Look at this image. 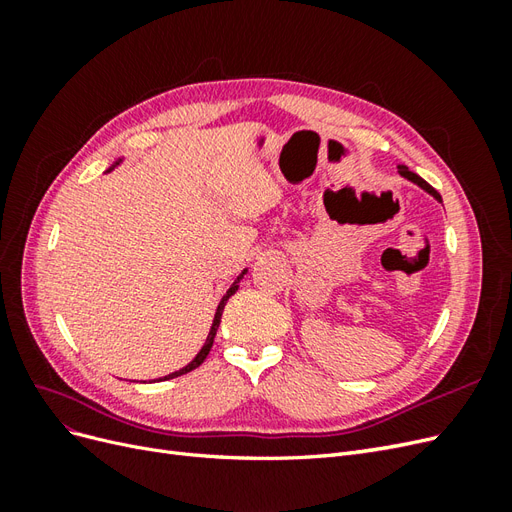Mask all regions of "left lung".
Masks as SVG:
<instances>
[{
    "label": "left lung",
    "instance_id": "1",
    "mask_svg": "<svg viewBox=\"0 0 512 512\" xmlns=\"http://www.w3.org/2000/svg\"><path fill=\"white\" fill-rule=\"evenodd\" d=\"M399 175H404V177H406V179H410V181H414V183H416V185H421V188H423V190H425V192H429V194H431V196H433V198H438V200H440V203H442V196H440V194H438V192H436V190H433V188H431V185H429V183H427V181H425V179H423V177H418V175H416V173H412V170H408V168H406V166H399Z\"/></svg>",
    "mask_w": 512,
    "mask_h": 512
}]
</instances>
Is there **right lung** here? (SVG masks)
<instances>
[{
    "label": "right lung",
    "mask_w": 512,
    "mask_h": 512,
    "mask_svg": "<svg viewBox=\"0 0 512 512\" xmlns=\"http://www.w3.org/2000/svg\"><path fill=\"white\" fill-rule=\"evenodd\" d=\"M245 273V271H243ZM243 273L237 277L235 280V284H232L228 290H226V294L222 297V301H220V305H218V312H215V318H213V327H211V331H209V337H207V342H205V346H203V350H200L198 354H196V359L192 361V363H188L185 365L183 369H179V371H175V374H170V376H164V380H170V378H177V376H181V374H188V371H192V369H196L198 365H203V361L207 359V354H209V350H211V346H213V339H215V333H218V327H220V320H222V312H224V305H226V301L232 297V294L237 292V288H239V282H241V277H243Z\"/></svg>",
    "instance_id": "1"
}]
</instances>
